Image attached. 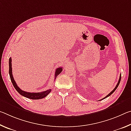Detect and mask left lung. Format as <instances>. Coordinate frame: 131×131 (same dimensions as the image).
<instances>
[{"label":"left lung","instance_id":"1","mask_svg":"<svg viewBox=\"0 0 131 131\" xmlns=\"http://www.w3.org/2000/svg\"><path fill=\"white\" fill-rule=\"evenodd\" d=\"M121 74H120V76H119V80H118V83H117V85H116V87H115L114 88V89L112 91V92H110L109 93V94H108L107 95V96H105V97H103V98L102 99H101V100H103V99H105V98H106V97H107L108 96H110V95H112V94H113V93L114 91H116V90L117 89V87H118V85H119V83H120V81H121ZM101 100H100V101H101Z\"/></svg>","mask_w":131,"mask_h":131}]
</instances>
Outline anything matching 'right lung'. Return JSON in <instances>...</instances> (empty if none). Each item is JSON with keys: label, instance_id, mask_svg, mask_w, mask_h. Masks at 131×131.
I'll use <instances>...</instances> for the list:
<instances>
[{"label": "right lung", "instance_id": "right-lung-1", "mask_svg": "<svg viewBox=\"0 0 131 131\" xmlns=\"http://www.w3.org/2000/svg\"><path fill=\"white\" fill-rule=\"evenodd\" d=\"M12 58H10L9 59V74L10 77L11 81H12L13 85L14 86L15 89L17 90V91L19 93V94L23 95V96H25L27 98H29L31 99H40L44 98V97H46L47 95L49 94L51 92V90L49 89L46 91L40 92H28L26 91H24L21 90L20 88L18 87L17 84L15 83V81L14 79V77L13 76L12 74ZM62 71V68H58L56 69L55 73V79H56V77L58 74H59Z\"/></svg>", "mask_w": 131, "mask_h": 131}]
</instances>
